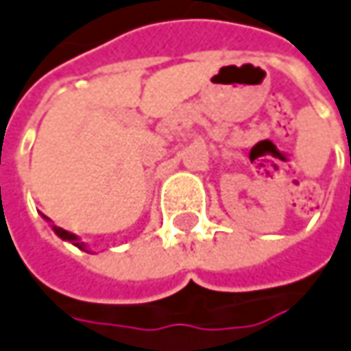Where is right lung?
<instances>
[{"label":"right lung","mask_w":351,"mask_h":351,"mask_svg":"<svg viewBox=\"0 0 351 351\" xmlns=\"http://www.w3.org/2000/svg\"><path fill=\"white\" fill-rule=\"evenodd\" d=\"M47 221H51L47 216H43ZM51 228H53V232L56 234V236L60 237V239H64V241H70L72 245H76L78 250H82V252H88L86 250V243L84 241H80V237L76 236V234H70V232H66V230H62V228H58V226H54V223H51Z\"/></svg>","instance_id":"obj_1"}]
</instances>
